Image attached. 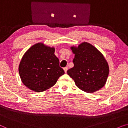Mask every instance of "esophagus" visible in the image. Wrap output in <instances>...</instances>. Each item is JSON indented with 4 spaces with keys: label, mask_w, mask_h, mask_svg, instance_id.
<instances>
[{
    "label": "esophagus",
    "mask_w": 128,
    "mask_h": 128,
    "mask_svg": "<svg viewBox=\"0 0 128 128\" xmlns=\"http://www.w3.org/2000/svg\"><path fill=\"white\" fill-rule=\"evenodd\" d=\"M64 72L66 73V72H67V71H68V67H65V68H64Z\"/></svg>",
    "instance_id": "34e87169"
}]
</instances>
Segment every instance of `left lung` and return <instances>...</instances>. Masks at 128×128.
<instances>
[{
  "instance_id": "8db88e82",
  "label": "left lung",
  "mask_w": 128,
  "mask_h": 128,
  "mask_svg": "<svg viewBox=\"0 0 128 128\" xmlns=\"http://www.w3.org/2000/svg\"><path fill=\"white\" fill-rule=\"evenodd\" d=\"M71 48L74 54V66L67 71L68 74L85 92H93L102 88L109 74L108 64L103 55L87 42Z\"/></svg>"
}]
</instances>
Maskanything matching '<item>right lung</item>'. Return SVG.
Listing matches in <instances>:
<instances>
[{"instance_id":"obj_1","label":"right lung","mask_w":128,"mask_h":128,"mask_svg":"<svg viewBox=\"0 0 128 128\" xmlns=\"http://www.w3.org/2000/svg\"><path fill=\"white\" fill-rule=\"evenodd\" d=\"M54 48L36 44L24 54L19 65L21 79L28 88L36 92L50 88L64 73L54 54Z\"/></svg>"}]
</instances>
